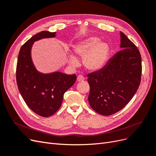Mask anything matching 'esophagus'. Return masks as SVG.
I'll return each instance as SVG.
<instances>
[{"label":"esophagus","mask_w":156,"mask_h":156,"mask_svg":"<svg viewBox=\"0 0 156 156\" xmlns=\"http://www.w3.org/2000/svg\"><path fill=\"white\" fill-rule=\"evenodd\" d=\"M84 77H83L81 75H78V77H77V81L81 82V81H84Z\"/></svg>","instance_id":"obj_1"}]
</instances>
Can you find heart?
<instances>
[{"instance_id": "heart-1", "label": "heart", "mask_w": 156, "mask_h": 156, "mask_svg": "<svg viewBox=\"0 0 156 156\" xmlns=\"http://www.w3.org/2000/svg\"><path fill=\"white\" fill-rule=\"evenodd\" d=\"M77 56L83 58L84 66L89 71H97L106 63L109 54V46L103 41H100L97 37H89L80 41L73 48ZM68 63L72 67L79 66V60L72 55L68 56Z\"/></svg>"}]
</instances>
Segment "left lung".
<instances>
[{"label":"left lung","mask_w":156,"mask_h":156,"mask_svg":"<svg viewBox=\"0 0 156 156\" xmlns=\"http://www.w3.org/2000/svg\"><path fill=\"white\" fill-rule=\"evenodd\" d=\"M120 48L104 67L89 73V104L96 112L109 116L122 109L135 94L142 73L136 46L120 32Z\"/></svg>","instance_id":"left-lung-1"}]
</instances>
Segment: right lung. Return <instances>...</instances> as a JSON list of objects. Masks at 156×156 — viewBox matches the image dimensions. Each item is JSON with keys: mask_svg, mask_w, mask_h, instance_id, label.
<instances>
[{"mask_svg": "<svg viewBox=\"0 0 156 156\" xmlns=\"http://www.w3.org/2000/svg\"><path fill=\"white\" fill-rule=\"evenodd\" d=\"M56 32L41 31L23 44L18 55L16 80L18 89L26 104L36 114L52 116L62 105L64 93L76 81V75L60 72L43 73L34 66L31 57L34 42L54 37Z\"/></svg>", "mask_w": 156, "mask_h": 156, "instance_id": "right-lung-1", "label": "right lung"}]
</instances>
